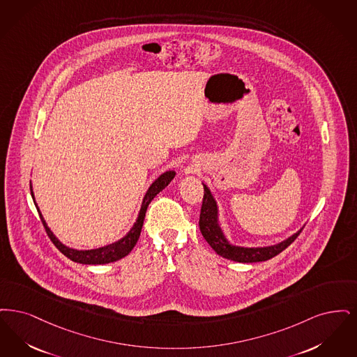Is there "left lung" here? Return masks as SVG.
<instances>
[{"instance_id":"obj_1","label":"left lung","mask_w":357,"mask_h":357,"mask_svg":"<svg viewBox=\"0 0 357 357\" xmlns=\"http://www.w3.org/2000/svg\"><path fill=\"white\" fill-rule=\"evenodd\" d=\"M204 185V199H202V213H200V231L206 243L212 247V249L222 256L224 259L237 261V263H259L266 261L275 256H278L285 248H288L296 237L300 234L303 229L292 234L287 240L281 241L276 245L269 247H260V248H245V247H237L232 245L224 233L221 231V227L218 224V202L212 196L209 188Z\"/></svg>"}]
</instances>
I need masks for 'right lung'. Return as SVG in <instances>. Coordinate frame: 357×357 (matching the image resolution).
<instances>
[{
    "instance_id": "right-lung-1",
    "label": "right lung",
    "mask_w": 357,
    "mask_h": 357,
    "mask_svg": "<svg viewBox=\"0 0 357 357\" xmlns=\"http://www.w3.org/2000/svg\"><path fill=\"white\" fill-rule=\"evenodd\" d=\"M176 172L168 171L165 173H162L155 183L152 185L149 186V189L146 190L145 196H144V200L141 204V209H139V218L136 220L135 225L132 227V229L129 232L125 234L124 237L113 244H109L105 247H101V248L97 249H89V250H77V249L69 248L66 245H63L61 241L53 234V232L49 229V227L45 222V220L43 218L36 200H34V195H33V189L31 185V195L33 197V202L34 205L40 213V218L45 227V231H47L49 238L52 240V243L56 245V248L59 249L61 252L63 256H66L68 259H70L72 261L79 264H89V265H97V264H108L114 263L120 259L125 257L126 255H129V252L133 249V247L136 245L137 240H139V233H141V228H142V224H144V218H145V213H146V209H148V205L151 204V202L155 199L157 196V193H160L165 186L168 185L173 180Z\"/></svg>"
}]
</instances>
